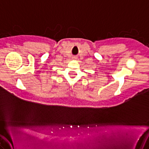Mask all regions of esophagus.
I'll use <instances>...</instances> for the list:
<instances>
[{
    "mask_svg": "<svg viewBox=\"0 0 149 149\" xmlns=\"http://www.w3.org/2000/svg\"><path fill=\"white\" fill-rule=\"evenodd\" d=\"M74 58V59H77V58H75V57H74V58Z\"/></svg>",
    "mask_w": 149,
    "mask_h": 149,
    "instance_id": "34e87169",
    "label": "esophagus"
}]
</instances>
